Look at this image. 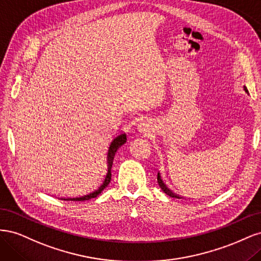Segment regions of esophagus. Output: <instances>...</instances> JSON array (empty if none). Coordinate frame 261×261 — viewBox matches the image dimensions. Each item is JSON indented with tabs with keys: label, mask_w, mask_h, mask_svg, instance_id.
I'll return each mask as SVG.
<instances>
[{
	"label": "esophagus",
	"mask_w": 261,
	"mask_h": 261,
	"mask_svg": "<svg viewBox=\"0 0 261 261\" xmlns=\"http://www.w3.org/2000/svg\"><path fill=\"white\" fill-rule=\"evenodd\" d=\"M136 126L139 133L147 135L150 129H151V120L145 115H140L136 117Z\"/></svg>",
	"instance_id": "1"
}]
</instances>
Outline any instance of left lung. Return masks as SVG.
<instances>
[{
    "label": "left lung",
    "mask_w": 261,
    "mask_h": 261,
    "mask_svg": "<svg viewBox=\"0 0 261 261\" xmlns=\"http://www.w3.org/2000/svg\"><path fill=\"white\" fill-rule=\"evenodd\" d=\"M244 89H245V91L246 92H248V90H247V88L246 87H244ZM158 184H159V186H160V188L162 189V191L167 194L168 196H170V197H172V198H177V199H180V198H183V197H180L178 194H175L174 192H172L171 189L165 185V183L164 181L162 180V178H161V176H160V173H158Z\"/></svg>",
    "instance_id": "obj_1"
}]
</instances>
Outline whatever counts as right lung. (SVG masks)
<instances>
[{"instance_id": "right-lung-1", "label": "right lung", "mask_w": 261, "mask_h": 261, "mask_svg": "<svg viewBox=\"0 0 261 261\" xmlns=\"http://www.w3.org/2000/svg\"><path fill=\"white\" fill-rule=\"evenodd\" d=\"M126 134L124 132H121L120 134L113 138V140L110 144L109 150L107 152V159H106V170H105V174L102 175V177L97 181L96 184L91 187L88 192L85 194H81L77 196H69V197H60V199L62 200H70V201H85V200H89L91 198H96L98 195L101 194V192L109 185L110 181H111V168L113 164L114 160V155L115 152L117 151V149L120 148L123 144L126 143Z\"/></svg>"}]
</instances>
